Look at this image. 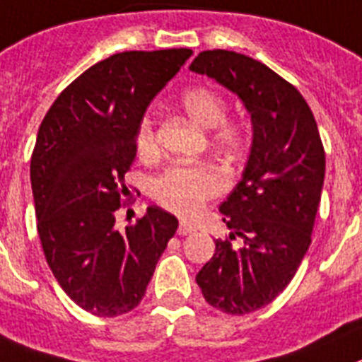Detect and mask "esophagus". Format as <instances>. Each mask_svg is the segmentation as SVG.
Masks as SVG:
<instances>
[{"label":"esophagus","instance_id":"esophagus-1","mask_svg":"<svg viewBox=\"0 0 362 362\" xmlns=\"http://www.w3.org/2000/svg\"><path fill=\"white\" fill-rule=\"evenodd\" d=\"M194 231H196V228H194L192 223L185 222V220H181V222H179V229H177L179 235H190V233H194Z\"/></svg>","mask_w":362,"mask_h":362}]
</instances>
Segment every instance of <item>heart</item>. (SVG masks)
Instances as JSON below:
<instances>
[{
	"label": "heart",
	"instance_id": "b5f03b06",
	"mask_svg": "<svg viewBox=\"0 0 362 362\" xmlns=\"http://www.w3.org/2000/svg\"><path fill=\"white\" fill-rule=\"evenodd\" d=\"M179 103L190 118L205 129H213V142L226 151H238L247 140L244 125L228 122L226 101L207 86H192L181 94ZM140 157L151 159L159 151L153 120L146 116L136 131ZM226 177L216 166L205 163L172 164L151 181V196L172 213L190 216L198 213L207 199L222 192Z\"/></svg>",
	"mask_w": 362,
	"mask_h": 362
}]
</instances>
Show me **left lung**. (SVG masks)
I'll return each mask as SVG.
<instances>
[{
	"mask_svg": "<svg viewBox=\"0 0 362 362\" xmlns=\"http://www.w3.org/2000/svg\"><path fill=\"white\" fill-rule=\"evenodd\" d=\"M190 70L237 94L252 116V148L242 179L220 205L229 237L196 283L209 305L247 315L292 281L310 246L325 175V153L313 110L294 86L242 53L202 52ZM237 236L240 248L232 246Z\"/></svg>",
	"mask_w": 362,
	"mask_h": 362,
	"instance_id": "left-lung-1",
	"label": "left lung"
}]
</instances>
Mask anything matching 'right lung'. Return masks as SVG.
Listing matches in <instances>:
<instances>
[{
	"mask_svg": "<svg viewBox=\"0 0 362 362\" xmlns=\"http://www.w3.org/2000/svg\"><path fill=\"white\" fill-rule=\"evenodd\" d=\"M192 49L124 52L83 71L47 110L31 157L37 229L46 261L70 300L120 316L144 298L177 218L148 207L116 226L136 131L155 95Z\"/></svg>",
	"mask_w": 362,
	"mask_h": 362,
	"instance_id": "1",
	"label": "right lung"
}]
</instances>
